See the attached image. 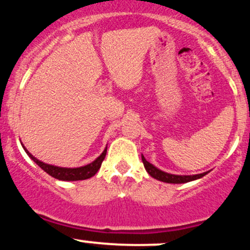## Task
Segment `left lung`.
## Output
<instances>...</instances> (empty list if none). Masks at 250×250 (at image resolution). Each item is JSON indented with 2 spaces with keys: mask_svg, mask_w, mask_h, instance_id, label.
<instances>
[{
  "mask_svg": "<svg viewBox=\"0 0 250 250\" xmlns=\"http://www.w3.org/2000/svg\"><path fill=\"white\" fill-rule=\"evenodd\" d=\"M141 158H142V163H144V166H145V168H146V171L148 172V174H149L150 177L154 178V179H158V180H160V182H164V183H168V184L188 183V182H192V180L199 179V178L204 177V175H207L208 173H209V171H208V172H204V173L193 174V175L171 174V173H167V172L161 171V169H159L158 167H155L150 163H148L146 159H145L144 155H141Z\"/></svg>",
  "mask_w": 250,
  "mask_h": 250,
  "instance_id": "1",
  "label": "left lung"
}]
</instances>
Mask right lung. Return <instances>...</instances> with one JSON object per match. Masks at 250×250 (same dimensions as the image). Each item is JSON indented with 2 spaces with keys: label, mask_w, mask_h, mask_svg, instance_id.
Masks as SVG:
<instances>
[{
  "label": "right lung",
  "mask_w": 250,
  "mask_h": 250,
  "mask_svg": "<svg viewBox=\"0 0 250 250\" xmlns=\"http://www.w3.org/2000/svg\"><path fill=\"white\" fill-rule=\"evenodd\" d=\"M24 152L27 153V155L37 164L38 166L41 167L46 173H48L51 177L56 178V179L64 180V182H76V180H84L89 179V178L94 177V175L97 173L98 169L101 168V165H102L104 158H105L106 154V147L105 149L103 150V153L98 156L96 160L92 161V163L87 164V165L82 166V167H75V168H67V167H58L54 165H48V164L42 163V161L38 160L35 156H33L28 150L24 148L22 145Z\"/></svg>",
  "instance_id": "1"
}]
</instances>
